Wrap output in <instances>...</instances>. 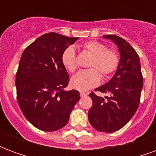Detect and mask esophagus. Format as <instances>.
<instances>
[{
  "label": "esophagus",
  "mask_w": 156,
  "mask_h": 156,
  "mask_svg": "<svg viewBox=\"0 0 156 156\" xmlns=\"http://www.w3.org/2000/svg\"><path fill=\"white\" fill-rule=\"evenodd\" d=\"M88 95V94H86V93H84V92H80V96H81L82 98L83 97H85V96H87Z\"/></svg>",
  "instance_id": "obj_1"
}]
</instances>
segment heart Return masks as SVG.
I'll list each match as a JSON object with an SVG mask.
<instances>
[{
  "instance_id": "1",
  "label": "heart",
  "mask_w": 156,
  "mask_h": 156,
  "mask_svg": "<svg viewBox=\"0 0 156 156\" xmlns=\"http://www.w3.org/2000/svg\"><path fill=\"white\" fill-rule=\"evenodd\" d=\"M85 51L93 56L88 70H83L72 78L71 86L75 89L85 91L99 83L101 76L106 78L117 70L119 65V56L115 49H110L100 41H89L83 45ZM62 62L70 73L77 69V61L74 48L68 47L62 54Z\"/></svg>"
}]
</instances>
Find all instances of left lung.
I'll list each match as a JSON object with an SVG mask.
<instances>
[{
	"instance_id": "8db88e82",
	"label": "left lung",
	"mask_w": 156,
	"mask_h": 156,
	"mask_svg": "<svg viewBox=\"0 0 156 156\" xmlns=\"http://www.w3.org/2000/svg\"><path fill=\"white\" fill-rule=\"evenodd\" d=\"M104 37L118 46L119 65L108 83L94 89L108 96L104 98L94 92L90 93L93 105L88 115L89 123L95 129L112 133L124 127L135 114L140 101L143 76L139 55L128 41L115 35Z\"/></svg>"
}]
</instances>
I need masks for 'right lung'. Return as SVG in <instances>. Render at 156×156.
<instances>
[{
    "label": "right lung",
    "mask_w": 156,
    "mask_h": 156,
    "mask_svg": "<svg viewBox=\"0 0 156 156\" xmlns=\"http://www.w3.org/2000/svg\"><path fill=\"white\" fill-rule=\"evenodd\" d=\"M78 37L49 32L26 48L16 74V98L26 119L42 131H56L68 124L80 99L77 90L64 91L69 76L62 54Z\"/></svg>",
    "instance_id": "right-lung-1"
}]
</instances>
